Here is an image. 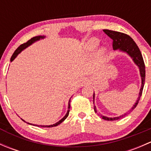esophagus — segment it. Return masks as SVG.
Here are the masks:
<instances>
[{
  "instance_id": "esophagus-1",
  "label": "esophagus",
  "mask_w": 151,
  "mask_h": 151,
  "mask_svg": "<svg viewBox=\"0 0 151 151\" xmlns=\"http://www.w3.org/2000/svg\"><path fill=\"white\" fill-rule=\"evenodd\" d=\"M88 80H87L86 78H83V79H82V80H81V82H80V83H81V85L82 86H83V85H85V84H87V83H88Z\"/></svg>"
}]
</instances>
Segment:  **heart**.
Masks as SVG:
<instances>
[{
  "label": "heart",
  "mask_w": 151,
  "mask_h": 151,
  "mask_svg": "<svg viewBox=\"0 0 151 151\" xmlns=\"http://www.w3.org/2000/svg\"><path fill=\"white\" fill-rule=\"evenodd\" d=\"M99 39H96V38H92V39H89L88 42H87V48L90 51H92V50H95L99 46ZM97 55H98L99 57H102L104 55V49H101V50H99L98 52H97Z\"/></svg>",
  "instance_id": "1"
}]
</instances>
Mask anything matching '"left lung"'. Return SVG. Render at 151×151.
Masks as SVG:
<instances>
[{"instance_id":"obj_1","label":"left lung","mask_w":151,"mask_h":151,"mask_svg":"<svg viewBox=\"0 0 151 151\" xmlns=\"http://www.w3.org/2000/svg\"><path fill=\"white\" fill-rule=\"evenodd\" d=\"M104 32L109 38H111L112 39V47H113L114 50H118V49H119L120 50L126 52H127L133 58L134 63L139 66V71H140V75L142 77V86L140 88V92H139V97H138L137 102L135 103L133 107L129 112L125 113L124 115H121L119 117H117V118H106V117L101 115V118L104 120H106V121H116V120H118L120 118H122L123 117L126 116V115H128L129 112H132L137 106L139 99H140L142 94L143 87H144L145 81V66L144 60H143L140 50H139V47L137 45V44L134 42V41L132 39V37H130L129 35L126 34V33H121V32L114 31V30H106V29L104 30ZM94 111L97 113L96 106H94Z\"/></svg>"}]
</instances>
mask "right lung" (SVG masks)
Here are the masks:
<instances>
[{"instance_id":"add662e5","label":"right lung","mask_w":151,"mask_h":151,"mask_svg":"<svg viewBox=\"0 0 151 151\" xmlns=\"http://www.w3.org/2000/svg\"><path fill=\"white\" fill-rule=\"evenodd\" d=\"M42 38H44V36H35V37H33V38H31V39H30V40H28V42H25V43H23V44H22V45H21L20 46H19V47H18L17 49L16 50H15V51H14V52L13 53V55H12V58H11V60H10V61L12 62V60H13L15 58L17 57V55L19 54V53L20 52L22 51V50H24V49H25V48H26L27 47H28L29 45H31L32 43H33V42H36V41H37V40H39V39H42ZM68 110L67 111V113H66V115H65V116L63 117V118H62V119L60 120V121H58V123H55V124H53V125H50V126H38V125H36V126H41V127H47V128H50V127H53V126H58V125L60 124V123H61L62 122H63V121H64V120L66 119V118H67V117H68V113H69V109H70V100H69V101H68ZM22 121H23V120H22ZM28 124H29V123H28Z\"/></svg>"}]
</instances>
